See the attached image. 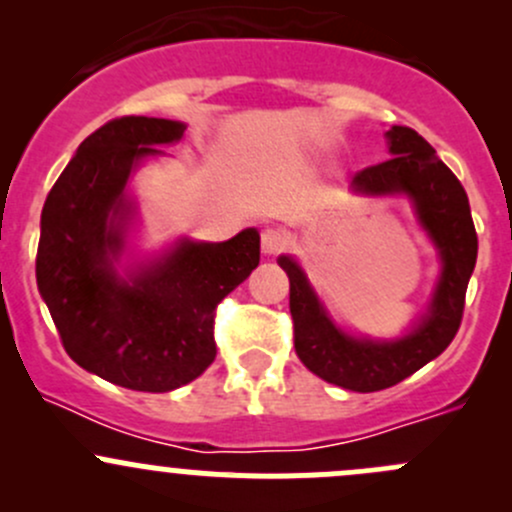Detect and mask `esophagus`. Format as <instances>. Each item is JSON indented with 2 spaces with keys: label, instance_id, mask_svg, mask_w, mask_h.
I'll return each mask as SVG.
<instances>
[{
  "label": "esophagus",
  "instance_id": "esophagus-1",
  "mask_svg": "<svg viewBox=\"0 0 512 512\" xmlns=\"http://www.w3.org/2000/svg\"><path fill=\"white\" fill-rule=\"evenodd\" d=\"M260 245L265 255H277V252H282L287 247L285 230H280V227H267V230H262Z\"/></svg>",
  "mask_w": 512,
  "mask_h": 512
}]
</instances>
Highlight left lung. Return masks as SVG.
<instances>
[{"label": "left lung", "instance_id": "8db88e82", "mask_svg": "<svg viewBox=\"0 0 512 512\" xmlns=\"http://www.w3.org/2000/svg\"><path fill=\"white\" fill-rule=\"evenodd\" d=\"M386 141L391 158L359 170L352 188L364 195H409L418 223L441 257L436 292L411 332L394 342H374L342 332L329 319L302 267L287 255L277 260L289 277L294 352L319 379L359 394L399 384L453 342L478 257V235L468 195L451 168L438 160L431 143L414 128L391 126Z\"/></svg>", "mask_w": 512, "mask_h": 512}]
</instances>
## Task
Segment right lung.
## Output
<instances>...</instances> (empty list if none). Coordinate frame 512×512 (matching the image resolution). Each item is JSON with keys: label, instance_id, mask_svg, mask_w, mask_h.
Returning a JSON list of instances; mask_svg holds the SVG:
<instances>
[{"label": "right lung", "instance_id": "obj_1", "mask_svg": "<svg viewBox=\"0 0 512 512\" xmlns=\"http://www.w3.org/2000/svg\"><path fill=\"white\" fill-rule=\"evenodd\" d=\"M180 121L123 116L79 146L46 195L36 285L66 354L91 374L163 394L198 379L215 359V309L260 265V232L227 242L180 240L116 270L133 203L126 183L156 146L183 136Z\"/></svg>", "mask_w": 512, "mask_h": 512}]
</instances>
